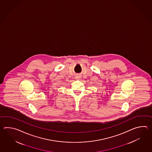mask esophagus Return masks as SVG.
Here are the masks:
<instances>
[{
  "instance_id": "1",
  "label": "esophagus",
  "mask_w": 152,
  "mask_h": 152,
  "mask_svg": "<svg viewBox=\"0 0 152 152\" xmlns=\"http://www.w3.org/2000/svg\"><path fill=\"white\" fill-rule=\"evenodd\" d=\"M80 75H77L75 76V78H76L77 79H80Z\"/></svg>"
}]
</instances>
